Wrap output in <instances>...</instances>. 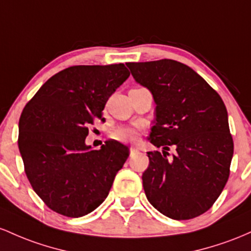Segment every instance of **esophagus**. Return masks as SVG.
Masks as SVG:
<instances>
[{"label":"esophagus","mask_w":251,"mask_h":251,"mask_svg":"<svg viewBox=\"0 0 251 251\" xmlns=\"http://www.w3.org/2000/svg\"><path fill=\"white\" fill-rule=\"evenodd\" d=\"M136 151H137V147H134V146H133V147H130V154H131V155L136 153Z\"/></svg>","instance_id":"1"}]
</instances>
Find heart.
Returning a JSON list of instances; mask_svg holds the SVG:
<instances>
[{
    "label": "heart",
    "instance_id": "obj_1",
    "mask_svg": "<svg viewBox=\"0 0 251 251\" xmlns=\"http://www.w3.org/2000/svg\"><path fill=\"white\" fill-rule=\"evenodd\" d=\"M137 136V130L133 126H120L114 131V137L121 141H134Z\"/></svg>",
    "mask_w": 251,
    "mask_h": 251
}]
</instances>
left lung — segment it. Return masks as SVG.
Here are the masks:
<instances>
[{
	"label": "left lung",
	"mask_w": 251,
	"mask_h": 251,
	"mask_svg": "<svg viewBox=\"0 0 251 251\" xmlns=\"http://www.w3.org/2000/svg\"><path fill=\"white\" fill-rule=\"evenodd\" d=\"M134 79L151 92L155 120L142 174L148 201L172 219L206 212L229 179L233 155L227 111L221 96L187 65L171 59L126 63ZM170 147L176 154L167 159Z\"/></svg>",
	"instance_id": "obj_1"
}]
</instances>
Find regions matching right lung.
Masks as SVG:
<instances>
[{
  "label": "right lung",
  "mask_w": 251,
  "mask_h": 251,
  "mask_svg": "<svg viewBox=\"0 0 251 251\" xmlns=\"http://www.w3.org/2000/svg\"><path fill=\"white\" fill-rule=\"evenodd\" d=\"M130 75L125 64L78 65L39 89L19 121V149L33 190L50 210L78 218L108 197L129 148L109 140L86 146L88 126L105 121L109 97Z\"/></svg>",
  "instance_id": "obj_1"
}]
</instances>
